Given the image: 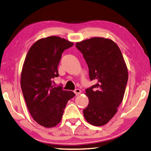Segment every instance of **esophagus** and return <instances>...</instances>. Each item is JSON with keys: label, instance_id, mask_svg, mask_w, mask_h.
<instances>
[{"label": "esophagus", "instance_id": "esophagus-1", "mask_svg": "<svg viewBox=\"0 0 151 151\" xmlns=\"http://www.w3.org/2000/svg\"><path fill=\"white\" fill-rule=\"evenodd\" d=\"M75 93L76 94V96H78V95H80V94H81V92H81V90L80 89H79V88H76V89H75Z\"/></svg>", "mask_w": 151, "mask_h": 151}]
</instances>
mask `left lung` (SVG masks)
<instances>
[{
    "instance_id": "obj_1",
    "label": "left lung",
    "mask_w": 151,
    "mask_h": 151,
    "mask_svg": "<svg viewBox=\"0 0 151 151\" xmlns=\"http://www.w3.org/2000/svg\"><path fill=\"white\" fill-rule=\"evenodd\" d=\"M88 65L91 80L97 83L86 89L88 105L83 111L91 124H106L117 112L123 100L128 71L117 45L110 39L92 37L76 42Z\"/></svg>"
}]
</instances>
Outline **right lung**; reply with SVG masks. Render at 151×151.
I'll return each instance as SVG.
<instances>
[{
  "instance_id": "right-lung-1",
  "label": "right lung",
  "mask_w": 151,
  "mask_h": 151,
  "mask_svg": "<svg viewBox=\"0 0 151 151\" xmlns=\"http://www.w3.org/2000/svg\"><path fill=\"white\" fill-rule=\"evenodd\" d=\"M73 45L64 38L50 36L34 42L26 55L21 73L22 91L30 115L43 127L57 126L68 101L75 96L52 86L53 78L59 76L62 53Z\"/></svg>"
}]
</instances>
